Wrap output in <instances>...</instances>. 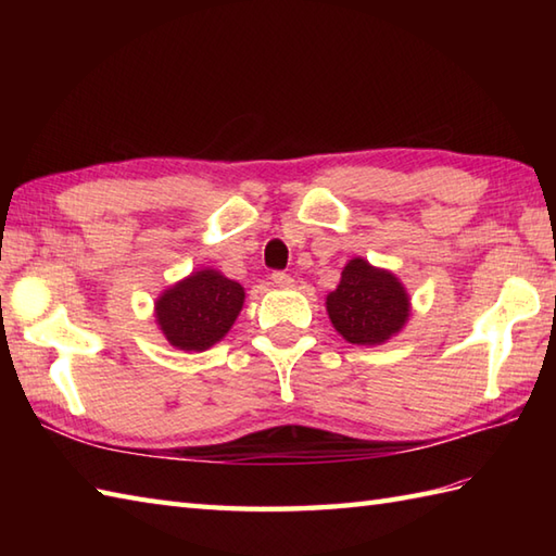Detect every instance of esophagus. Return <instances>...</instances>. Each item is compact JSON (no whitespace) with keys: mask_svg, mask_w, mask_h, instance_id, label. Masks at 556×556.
Instances as JSON below:
<instances>
[{"mask_svg":"<svg viewBox=\"0 0 556 556\" xmlns=\"http://www.w3.org/2000/svg\"><path fill=\"white\" fill-rule=\"evenodd\" d=\"M271 285L277 289H291L293 287V279L287 271H271Z\"/></svg>","mask_w":556,"mask_h":556,"instance_id":"obj_1","label":"esophagus"}]
</instances>
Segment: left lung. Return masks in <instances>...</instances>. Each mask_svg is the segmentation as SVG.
<instances>
[{"instance_id":"obj_1","label":"left lung","mask_w":556,"mask_h":556,"mask_svg":"<svg viewBox=\"0 0 556 556\" xmlns=\"http://www.w3.org/2000/svg\"><path fill=\"white\" fill-rule=\"evenodd\" d=\"M325 305L337 332L356 346H382L410 315V296L401 279L365 257L349 260Z\"/></svg>"}]
</instances>
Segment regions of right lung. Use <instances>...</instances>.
<instances>
[{
	"label": "right lung",
	"mask_w": 556,
	"mask_h": 556,
	"mask_svg": "<svg viewBox=\"0 0 556 556\" xmlns=\"http://www.w3.org/2000/svg\"><path fill=\"white\" fill-rule=\"evenodd\" d=\"M245 291L219 269L203 267L164 289L155 301V323L162 337L179 351H207L233 327Z\"/></svg>",
	"instance_id": "obj_1"
}]
</instances>
